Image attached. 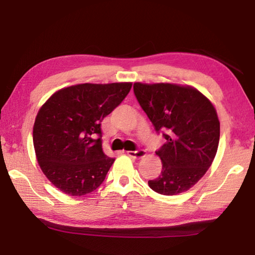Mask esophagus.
Returning <instances> with one entry per match:
<instances>
[{
    "instance_id": "1",
    "label": "esophagus",
    "mask_w": 255,
    "mask_h": 255,
    "mask_svg": "<svg viewBox=\"0 0 255 255\" xmlns=\"http://www.w3.org/2000/svg\"><path fill=\"white\" fill-rule=\"evenodd\" d=\"M127 155L132 158H143L146 156V152L144 149H137V150H129L127 152Z\"/></svg>"
}]
</instances>
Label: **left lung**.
I'll use <instances>...</instances> for the list:
<instances>
[{"instance_id":"left-lung-1","label":"left lung","mask_w":255,"mask_h":255,"mask_svg":"<svg viewBox=\"0 0 255 255\" xmlns=\"http://www.w3.org/2000/svg\"><path fill=\"white\" fill-rule=\"evenodd\" d=\"M133 93L166 143L156 150L162 171L149 188L164 196L195 185L213 163L219 143V120L211 102L191 86L133 84Z\"/></svg>"}]
</instances>
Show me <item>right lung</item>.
I'll use <instances>...</instances> for the list:
<instances>
[{
	"label": "right lung",
	"instance_id": "obj_1",
	"mask_svg": "<svg viewBox=\"0 0 255 255\" xmlns=\"http://www.w3.org/2000/svg\"><path fill=\"white\" fill-rule=\"evenodd\" d=\"M131 83L77 84L54 93L38 112L33 146L44 174L60 191L84 196L105 181L115 158L102 150L101 122Z\"/></svg>",
	"mask_w": 255,
	"mask_h": 255
}]
</instances>
